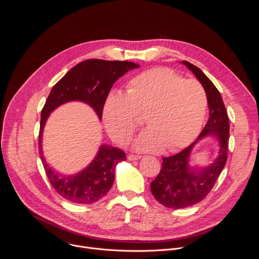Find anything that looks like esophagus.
Masks as SVG:
<instances>
[{"instance_id": "1", "label": "esophagus", "mask_w": 259, "mask_h": 259, "mask_svg": "<svg viewBox=\"0 0 259 259\" xmlns=\"http://www.w3.org/2000/svg\"><path fill=\"white\" fill-rule=\"evenodd\" d=\"M142 157L141 156H139V155H128L127 156V159L129 160V161H135V160H139V159H141Z\"/></svg>"}]
</instances>
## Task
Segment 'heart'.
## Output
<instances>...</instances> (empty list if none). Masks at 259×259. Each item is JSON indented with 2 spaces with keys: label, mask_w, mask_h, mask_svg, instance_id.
Listing matches in <instances>:
<instances>
[{
  "label": "heart",
  "mask_w": 259,
  "mask_h": 259,
  "mask_svg": "<svg viewBox=\"0 0 259 259\" xmlns=\"http://www.w3.org/2000/svg\"><path fill=\"white\" fill-rule=\"evenodd\" d=\"M207 108L202 85L182 79L169 68L156 67L132 78L128 92H110L103 106L106 130L124 143L145 116L149 128L133 141L136 151H172L186 145L199 132Z\"/></svg>",
  "instance_id": "obj_1"
}]
</instances>
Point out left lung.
<instances>
[{
    "label": "left lung",
    "mask_w": 259,
    "mask_h": 259,
    "mask_svg": "<svg viewBox=\"0 0 259 259\" xmlns=\"http://www.w3.org/2000/svg\"><path fill=\"white\" fill-rule=\"evenodd\" d=\"M202 84L209 106V119L196 141L175 156L163 158L162 168L151 183V191L156 200L167 208L181 209L193 206L210 193L226 166L230 122L226 106L219 91L205 73L196 65L181 61ZM212 136L220 144L217 159L206 167L191 166L189 159L193 146L201 139Z\"/></svg>",
    "instance_id": "obj_1"
}]
</instances>
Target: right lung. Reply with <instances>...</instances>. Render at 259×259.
Returning <instances> with one entry per match:
<instances>
[{"label":"right lung","instance_id":"1","mask_svg":"<svg viewBox=\"0 0 259 259\" xmlns=\"http://www.w3.org/2000/svg\"><path fill=\"white\" fill-rule=\"evenodd\" d=\"M138 64L130 61L88 59L73 66L52 88L41 113L39 134L40 157L51 186L65 200L75 204H94L112 188L118 163L126 160L118 147L101 144L93 161L82 171L63 175L53 170L43 156L42 141L50 114L61 104L81 101L90 105L99 120L108 92L116 81Z\"/></svg>","mask_w":259,"mask_h":259}]
</instances>
